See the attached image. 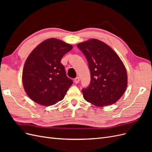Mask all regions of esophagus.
I'll list each match as a JSON object with an SVG mask.
<instances>
[{"mask_svg": "<svg viewBox=\"0 0 152 152\" xmlns=\"http://www.w3.org/2000/svg\"><path fill=\"white\" fill-rule=\"evenodd\" d=\"M79 81H80V79H79V77H76L75 79H74V82L75 84H78L79 82Z\"/></svg>", "mask_w": 152, "mask_h": 152, "instance_id": "34e87169", "label": "esophagus"}]
</instances>
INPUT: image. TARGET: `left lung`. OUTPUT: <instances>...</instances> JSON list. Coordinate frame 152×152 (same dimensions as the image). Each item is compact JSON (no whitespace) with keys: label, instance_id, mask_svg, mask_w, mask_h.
Returning a JSON list of instances; mask_svg holds the SVG:
<instances>
[{"label":"left lung","instance_id":"8db88e82","mask_svg":"<svg viewBox=\"0 0 152 152\" xmlns=\"http://www.w3.org/2000/svg\"><path fill=\"white\" fill-rule=\"evenodd\" d=\"M91 72L89 86L82 89L84 98L98 107L112 104L121 98L127 86L125 66L107 44L92 39L77 44Z\"/></svg>","mask_w":152,"mask_h":152}]
</instances>
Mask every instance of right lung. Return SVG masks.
Wrapping results in <instances>:
<instances>
[{"label": "right lung", "instance_id": "add662e5", "mask_svg": "<svg viewBox=\"0 0 152 152\" xmlns=\"http://www.w3.org/2000/svg\"><path fill=\"white\" fill-rule=\"evenodd\" d=\"M72 45L56 39H49L38 45L27 58L22 82L30 98L44 106L61 101L73 81L66 75L61 63Z\"/></svg>", "mask_w": 152, "mask_h": 152}]
</instances>
